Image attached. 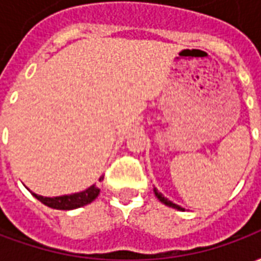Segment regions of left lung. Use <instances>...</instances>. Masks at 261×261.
I'll return each instance as SVG.
<instances>
[{
    "label": "left lung",
    "mask_w": 261,
    "mask_h": 261,
    "mask_svg": "<svg viewBox=\"0 0 261 261\" xmlns=\"http://www.w3.org/2000/svg\"><path fill=\"white\" fill-rule=\"evenodd\" d=\"M153 193H155V196L158 197V200L161 202H164L165 205H168V207H172V208H176V210H179V211H185V208H181L180 205H177V204H175V202H172L170 200H168L166 197H164V194L162 193H159L156 189H153Z\"/></svg>",
    "instance_id": "left-lung-1"
}]
</instances>
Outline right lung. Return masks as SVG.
I'll use <instances>...</instances> for the list:
<instances>
[{
  "label": "right lung",
  "mask_w": 261,
  "mask_h": 261,
  "mask_svg": "<svg viewBox=\"0 0 261 261\" xmlns=\"http://www.w3.org/2000/svg\"><path fill=\"white\" fill-rule=\"evenodd\" d=\"M103 180V176H100L99 181ZM100 193V189H97L95 185L88 187L86 190L80 193H74V194H67V196L60 197H43L39 196L36 193H32L36 197L39 201H42L44 205H47L54 210H75V208L84 207L86 204L92 202Z\"/></svg>",
  "instance_id": "add662e5"
}]
</instances>
